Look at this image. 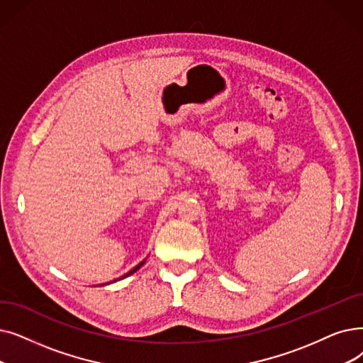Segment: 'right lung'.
I'll list each match as a JSON object with an SVG mask.
<instances>
[{
    "label": "right lung",
    "instance_id": "1",
    "mask_svg": "<svg viewBox=\"0 0 363 363\" xmlns=\"http://www.w3.org/2000/svg\"><path fill=\"white\" fill-rule=\"evenodd\" d=\"M145 261H147V258L145 259H143V261H140L136 267H133V269L130 270V272H128V273H125V274H123L121 277H118V279H116V280H113V281H109V283H114V281H117V280H121V279H124V277H129L130 274H133V273H136L139 269H140V267H143L144 264H145ZM109 283H104V285H109Z\"/></svg>",
    "mask_w": 363,
    "mask_h": 363
}]
</instances>
